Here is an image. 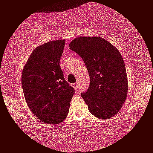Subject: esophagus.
<instances>
[{
  "label": "esophagus",
  "mask_w": 153,
  "mask_h": 153,
  "mask_svg": "<svg viewBox=\"0 0 153 153\" xmlns=\"http://www.w3.org/2000/svg\"><path fill=\"white\" fill-rule=\"evenodd\" d=\"M72 86L75 88L76 90H79V85L78 83H74V84H72Z\"/></svg>",
  "instance_id": "obj_1"
}]
</instances>
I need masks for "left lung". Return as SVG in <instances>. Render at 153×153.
Returning <instances> with one entry per match:
<instances>
[{"label": "left lung", "instance_id": "1", "mask_svg": "<svg viewBox=\"0 0 153 153\" xmlns=\"http://www.w3.org/2000/svg\"><path fill=\"white\" fill-rule=\"evenodd\" d=\"M69 48L82 58L89 74L90 85L81 94L88 111L101 119L115 116L128 94L126 67L119 51L99 37H76Z\"/></svg>", "mask_w": 153, "mask_h": 153}]
</instances>
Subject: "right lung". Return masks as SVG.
Here are the masks:
<instances>
[{
    "instance_id": "obj_1",
    "label": "right lung",
    "mask_w": 153,
    "mask_h": 153,
    "mask_svg": "<svg viewBox=\"0 0 153 153\" xmlns=\"http://www.w3.org/2000/svg\"><path fill=\"white\" fill-rule=\"evenodd\" d=\"M65 40L51 41L37 47L22 73L26 102L35 116L48 124H57L69 113L74 88L66 82L59 66Z\"/></svg>"
}]
</instances>
